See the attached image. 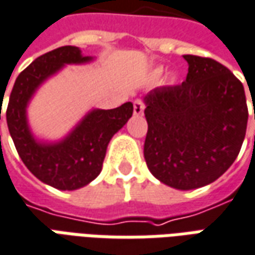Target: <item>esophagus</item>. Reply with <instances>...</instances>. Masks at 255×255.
<instances>
[{
  "label": "esophagus",
  "instance_id": "1",
  "mask_svg": "<svg viewBox=\"0 0 255 255\" xmlns=\"http://www.w3.org/2000/svg\"><path fill=\"white\" fill-rule=\"evenodd\" d=\"M145 110V103L142 99H136L133 102V115H142Z\"/></svg>",
  "mask_w": 255,
  "mask_h": 255
}]
</instances>
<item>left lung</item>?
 Listing matches in <instances>:
<instances>
[{"label": "left lung", "mask_w": 255, "mask_h": 255, "mask_svg": "<svg viewBox=\"0 0 255 255\" xmlns=\"http://www.w3.org/2000/svg\"><path fill=\"white\" fill-rule=\"evenodd\" d=\"M182 84L157 87L145 98L146 164L171 188L214 182L232 165L245 140L249 110L243 84L211 58L183 55ZM255 119V112H254Z\"/></svg>", "instance_id": "1"}]
</instances>
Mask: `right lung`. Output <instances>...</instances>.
<instances>
[{
	"label": "right lung",
	"mask_w": 255,
	"mask_h": 255,
	"mask_svg": "<svg viewBox=\"0 0 255 255\" xmlns=\"http://www.w3.org/2000/svg\"><path fill=\"white\" fill-rule=\"evenodd\" d=\"M88 60L90 56H83L72 45L41 55L17 76L6 108L9 133L24 165L40 181L60 190L83 188L99 175L112 136L133 112L131 102L116 109L92 110L65 140L53 145L35 142L26 122V106L33 92L66 63Z\"/></svg>",
	"instance_id": "obj_1"
}]
</instances>
